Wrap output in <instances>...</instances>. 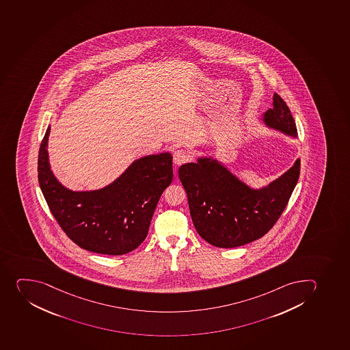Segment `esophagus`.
Masks as SVG:
<instances>
[{"label":"esophagus","mask_w":350,"mask_h":350,"mask_svg":"<svg viewBox=\"0 0 350 350\" xmlns=\"http://www.w3.org/2000/svg\"><path fill=\"white\" fill-rule=\"evenodd\" d=\"M190 159V153L189 152H187L186 150H176L174 153V162L176 164V165H180V164L185 163L187 161H189Z\"/></svg>","instance_id":"1"}]
</instances>
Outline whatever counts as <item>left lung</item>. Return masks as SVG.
<instances>
[{
    "instance_id": "8db88e82",
    "label": "left lung",
    "mask_w": 350,
    "mask_h": 350,
    "mask_svg": "<svg viewBox=\"0 0 350 350\" xmlns=\"http://www.w3.org/2000/svg\"><path fill=\"white\" fill-rule=\"evenodd\" d=\"M265 125L297 137L296 124L285 101L275 93L273 108L263 113ZM297 159L285 174L261 188H252L213 157L179 167L188 196L190 215L198 234L217 247H237L266 234L284 212L299 176Z\"/></svg>"
}]
</instances>
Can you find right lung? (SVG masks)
Wrapping results in <instances>:
<instances>
[{"label": "right lung", "mask_w": 350, "mask_h": 350, "mask_svg": "<svg viewBox=\"0 0 350 350\" xmlns=\"http://www.w3.org/2000/svg\"><path fill=\"white\" fill-rule=\"evenodd\" d=\"M49 133L51 126L39 148V186L62 230L79 247L96 254L120 256L135 250L148 235L157 202L174 179L172 155L139 157L103 188L75 191L53 174Z\"/></svg>", "instance_id": "add662e5"}]
</instances>
